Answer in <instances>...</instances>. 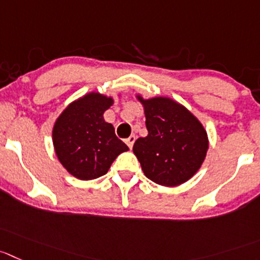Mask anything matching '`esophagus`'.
I'll list each match as a JSON object with an SVG mask.
<instances>
[{"label":"esophagus","mask_w":260,"mask_h":260,"mask_svg":"<svg viewBox=\"0 0 260 260\" xmlns=\"http://www.w3.org/2000/svg\"><path fill=\"white\" fill-rule=\"evenodd\" d=\"M134 142H135V137L134 135H132V137H128L127 139H126V144H127V147L132 149L133 145H134Z\"/></svg>","instance_id":"esophagus-1"}]
</instances>
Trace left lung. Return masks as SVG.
Returning <instances> with one entry per match:
<instances>
[{"label":"left lung","instance_id":"1","mask_svg":"<svg viewBox=\"0 0 260 260\" xmlns=\"http://www.w3.org/2000/svg\"><path fill=\"white\" fill-rule=\"evenodd\" d=\"M148 135L134 143L133 152L145 176L162 186L174 187L191 179L206 159L207 130L185 106L170 97L143 98Z\"/></svg>","mask_w":260,"mask_h":260}]
</instances>
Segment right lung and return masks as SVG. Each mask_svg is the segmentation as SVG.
<instances>
[{"label":"right lung","mask_w":260,"mask_h":260,"mask_svg":"<svg viewBox=\"0 0 260 260\" xmlns=\"http://www.w3.org/2000/svg\"><path fill=\"white\" fill-rule=\"evenodd\" d=\"M113 97L89 91L60 113L52 128L54 153L66 171L79 180H94L108 172L113 160L128 148L106 122Z\"/></svg>","instance_id":"obj_1"}]
</instances>
